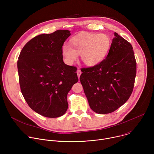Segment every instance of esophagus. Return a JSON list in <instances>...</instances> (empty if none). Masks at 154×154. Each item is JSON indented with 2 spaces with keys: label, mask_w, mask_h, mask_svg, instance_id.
Returning a JSON list of instances; mask_svg holds the SVG:
<instances>
[{
  "label": "esophagus",
  "mask_w": 154,
  "mask_h": 154,
  "mask_svg": "<svg viewBox=\"0 0 154 154\" xmlns=\"http://www.w3.org/2000/svg\"><path fill=\"white\" fill-rule=\"evenodd\" d=\"M81 73H82V72H81L80 69H78L77 71V76H78V78H79V79L80 78V75H81Z\"/></svg>",
  "instance_id": "34e87169"
}]
</instances>
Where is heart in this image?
<instances>
[{
    "instance_id": "obj_1",
    "label": "heart",
    "mask_w": 154,
    "mask_h": 154,
    "mask_svg": "<svg viewBox=\"0 0 154 154\" xmlns=\"http://www.w3.org/2000/svg\"><path fill=\"white\" fill-rule=\"evenodd\" d=\"M112 45L108 35L100 33H83L73 38L70 46L64 45L61 54L65 63L71 65L81 55L82 62L88 66H94L100 63L106 56Z\"/></svg>"
}]
</instances>
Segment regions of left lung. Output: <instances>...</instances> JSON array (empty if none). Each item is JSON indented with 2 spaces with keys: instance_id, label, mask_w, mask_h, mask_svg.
Returning a JSON list of instances; mask_svg holds the SVG:
<instances>
[{
  "instance_id": "8db88e82",
  "label": "left lung",
  "mask_w": 154,
  "mask_h": 154,
  "mask_svg": "<svg viewBox=\"0 0 154 154\" xmlns=\"http://www.w3.org/2000/svg\"><path fill=\"white\" fill-rule=\"evenodd\" d=\"M106 58L93 67L82 69L80 77L93 111L113 112L124 104L133 91L137 63L130 43L115 32Z\"/></svg>"
}]
</instances>
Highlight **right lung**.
Returning a JSON list of instances; mask_svg holds the SVG:
<instances>
[{
	"instance_id": "obj_1",
	"label": "right lung",
	"mask_w": 154,
	"mask_h": 154,
	"mask_svg": "<svg viewBox=\"0 0 154 154\" xmlns=\"http://www.w3.org/2000/svg\"><path fill=\"white\" fill-rule=\"evenodd\" d=\"M70 32L59 30L38 35L24 46L18 58L22 94L33 111L47 118L66 112L68 93L79 80L77 68L66 64L61 54Z\"/></svg>"
}]
</instances>
